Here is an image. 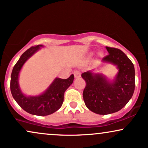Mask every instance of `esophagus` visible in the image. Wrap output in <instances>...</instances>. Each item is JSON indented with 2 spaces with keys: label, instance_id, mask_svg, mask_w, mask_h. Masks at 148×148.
<instances>
[{
  "label": "esophagus",
  "instance_id": "1",
  "mask_svg": "<svg viewBox=\"0 0 148 148\" xmlns=\"http://www.w3.org/2000/svg\"><path fill=\"white\" fill-rule=\"evenodd\" d=\"M73 74H74L75 77V78H79V77H81V73H80L79 71H75Z\"/></svg>",
  "mask_w": 148,
  "mask_h": 148
}]
</instances>
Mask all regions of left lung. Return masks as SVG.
<instances>
[{
    "label": "left lung",
    "instance_id": "obj_1",
    "mask_svg": "<svg viewBox=\"0 0 148 148\" xmlns=\"http://www.w3.org/2000/svg\"><path fill=\"white\" fill-rule=\"evenodd\" d=\"M109 54L102 59L116 65L119 73L112 82L102 74L87 71L82 74L86 82L83 91L85 105L96 114H108L123 108L130 101L135 88V71L133 63L120 49L106 47Z\"/></svg>",
    "mask_w": 148,
    "mask_h": 148
}]
</instances>
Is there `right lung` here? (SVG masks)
<instances>
[{
  "mask_svg": "<svg viewBox=\"0 0 148 148\" xmlns=\"http://www.w3.org/2000/svg\"><path fill=\"white\" fill-rule=\"evenodd\" d=\"M42 45L32 47L23 53L13 68L11 75V92L18 104L29 114L46 116L59 110L62 105L64 92L72 84L74 75L66 79L56 78L48 89L40 95L27 97L22 93L18 84V75L24 64L37 51Z\"/></svg>",
  "mask_w": 148,
  "mask_h": 148,
  "instance_id": "add662e5",
  "label": "right lung"
}]
</instances>
